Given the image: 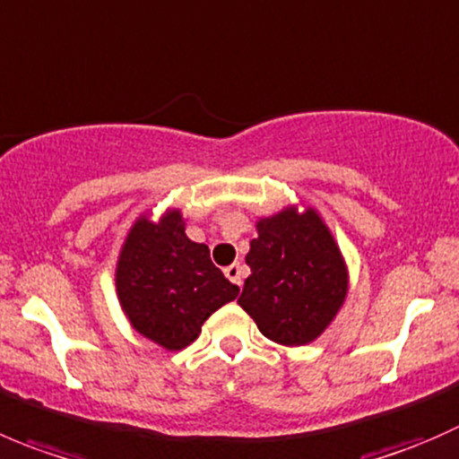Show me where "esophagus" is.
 Returning a JSON list of instances; mask_svg holds the SVG:
<instances>
[{"label": "esophagus", "instance_id": "1", "mask_svg": "<svg viewBox=\"0 0 459 459\" xmlns=\"http://www.w3.org/2000/svg\"><path fill=\"white\" fill-rule=\"evenodd\" d=\"M225 276H228L231 283H236L240 288V285H243V276H245L243 265H238V263H231V265L225 267Z\"/></svg>", "mask_w": 459, "mask_h": 459}]
</instances>
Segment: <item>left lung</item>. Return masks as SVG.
Segmentation results:
<instances>
[{
  "instance_id": "8db88e82",
  "label": "left lung",
  "mask_w": 459,
  "mask_h": 459,
  "mask_svg": "<svg viewBox=\"0 0 459 459\" xmlns=\"http://www.w3.org/2000/svg\"><path fill=\"white\" fill-rule=\"evenodd\" d=\"M238 306L270 342L306 346L325 333L348 297V265L315 207L288 205L256 221Z\"/></svg>"
}]
</instances>
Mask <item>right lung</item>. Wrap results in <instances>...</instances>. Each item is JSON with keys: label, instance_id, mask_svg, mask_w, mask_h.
<instances>
[{"label": "right lung", "instance_id": "right-lung-1", "mask_svg": "<svg viewBox=\"0 0 459 459\" xmlns=\"http://www.w3.org/2000/svg\"><path fill=\"white\" fill-rule=\"evenodd\" d=\"M116 294L131 328L165 351H183L203 324L238 297L212 263L210 247L185 234L183 212L140 214L116 263Z\"/></svg>", "mask_w": 459, "mask_h": 459}]
</instances>
